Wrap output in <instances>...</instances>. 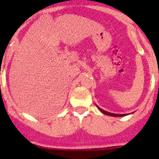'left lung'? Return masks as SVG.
I'll return each instance as SVG.
<instances>
[{"label":"left lung","instance_id":"8db88e82","mask_svg":"<svg viewBox=\"0 0 159 159\" xmlns=\"http://www.w3.org/2000/svg\"><path fill=\"white\" fill-rule=\"evenodd\" d=\"M97 107L99 108V111H100L101 112H102V113L104 114V115H107V116H114V117H123V116H127V114H123V115H119V114H113V113H110V112L102 110V109H101V108H99V107Z\"/></svg>","mask_w":159,"mask_h":159}]
</instances>
